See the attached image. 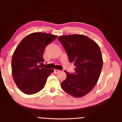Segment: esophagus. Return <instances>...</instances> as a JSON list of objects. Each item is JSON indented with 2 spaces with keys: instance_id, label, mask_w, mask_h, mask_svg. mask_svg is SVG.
I'll list each match as a JSON object with an SVG mask.
<instances>
[{
  "instance_id": "obj_1",
  "label": "esophagus",
  "mask_w": 122,
  "mask_h": 122,
  "mask_svg": "<svg viewBox=\"0 0 122 122\" xmlns=\"http://www.w3.org/2000/svg\"><path fill=\"white\" fill-rule=\"evenodd\" d=\"M59 71H60L59 70H58V69H54V73H59Z\"/></svg>"
}]
</instances>
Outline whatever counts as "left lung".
<instances>
[{
	"mask_svg": "<svg viewBox=\"0 0 122 122\" xmlns=\"http://www.w3.org/2000/svg\"><path fill=\"white\" fill-rule=\"evenodd\" d=\"M58 40L76 66L74 74L64 71L66 78L61 88L73 97H82L93 89L101 75L103 61L99 46L81 34L61 36Z\"/></svg>",
	"mask_w": 122,
	"mask_h": 122,
	"instance_id": "8db88e82",
	"label": "left lung"
}]
</instances>
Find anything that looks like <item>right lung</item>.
I'll return each mask as SVG.
<instances>
[{"label": "right lung", "instance_id": "right-lung-1", "mask_svg": "<svg viewBox=\"0 0 122 122\" xmlns=\"http://www.w3.org/2000/svg\"><path fill=\"white\" fill-rule=\"evenodd\" d=\"M57 36L48 33H31L23 39L13 54L11 72L18 88L28 95L34 94L44 88L52 69H46L39 64L44 61L46 46Z\"/></svg>", "mask_w": 122, "mask_h": 122}]
</instances>
